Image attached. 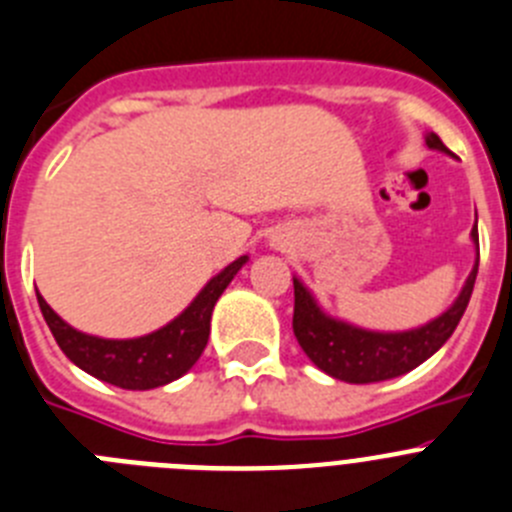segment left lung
Here are the masks:
<instances>
[{
    "label": "left lung",
    "instance_id": "obj_1",
    "mask_svg": "<svg viewBox=\"0 0 512 512\" xmlns=\"http://www.w3.org/2000/svg\"><path fill=\"white\" fill-rule=\"evenodd\" d=\"M428 148L449 151L436 133L425 138ZM474 246H477V261L469 274L461 295L446 310L441 318L423 328L405 330V333H372L354 325H346L341 320H333L320 312L315 300L305 287L295 279V315H292V330H295L297 343L302 346L310 361L318 369H323L330 377L351 384L382 382V379L400 377L410 369L431 359L443 343L449 341L451 333L459 325L461 315L467 310L469 297H472L474 279L479 269V233L477 223L472 228Z\"/></svg>",
    "mask_w": 512,
    "mask_h": 512
}]
</instances>
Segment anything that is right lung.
<instances>
[{"label":"right lung","mask_w":512,"mask_h":512,"mask_svg":"<svg viewBox=\"0 0 512 512\" xmlns=\"http://www.w3.org/2000/svg\"><path fill=\"white\" fill-rule=\"evenodd\" d=\"M243 264H246V256L233 261L228 269L210 279L197 300L166 328L156 330L151 336L130 338V341H104V338L84 336L63 323L40 295L38 305L61 351L79 369L122 390H153L187 374L194 361L200 359L210 338L212 307Z\"/></svg>","instance_id":"right-lung-1"}]
</instances>
